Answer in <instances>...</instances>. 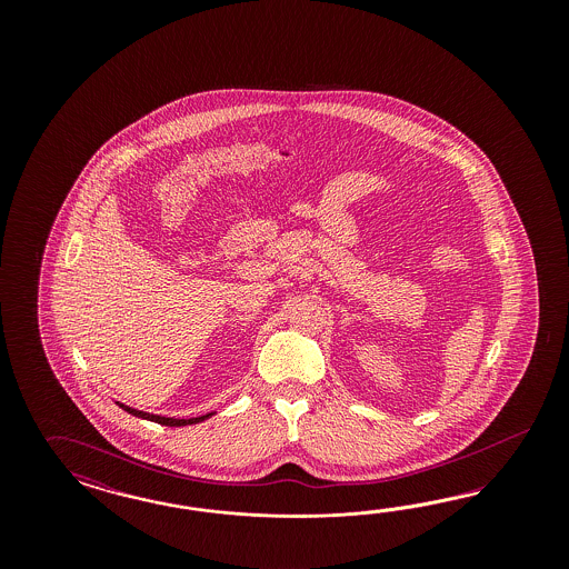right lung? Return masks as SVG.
Listing matches in <instances>:
<instances>
[{"label": "right lung", "mask_w": 569, "mask_h": 569, "mask_svg": "<svg viewBox=\"0 0 569 569\" xmlns=\"http://www.w3.org/2000/svg\"><path fill=\"white\" fill-rule=\"evenodd\" d=\"M121 409H124L127 413L136 415V417H141V419H148V421H154V423H160V426H171V428H181V426H191V423H200V421H204L208 419L210 415H202V417H191V419H172V417H160V415L152 413H143V411H138V409H131V407H127V405H121V402H117Z\"/></svg>", "instance_id": "right-lung-1"}]
</instances>
